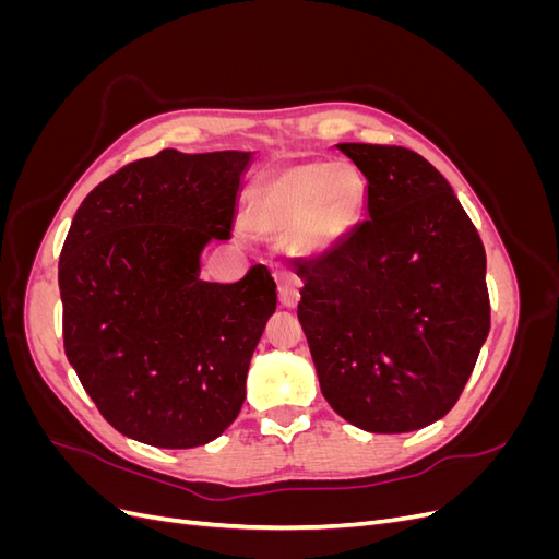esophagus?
Returning a JSON list of instances; mask_svg holds the SVG:
<instances>
[{
  "label": "esophagus",
  "mask_w": 559,
  "mask_h": 559,
  "mask_svg": "<svg viewBox=\"0 0 559 559\" xmlns=\"http://www.w3.org/2000/svg\"><path fill=\"white\" fill-rule=\"evenodd\" d=\"M273 275L277 280V292H280V302L284 308H296L300 300V282L298 277L292 273L289 267L277 265L273 270Z\"/></svg>",
  "instance_id": "obj_1"
}]
</instances>
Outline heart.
Instances as JSON below:
<instances>
[{"label": "heart", "mask_w": 559, "mask_h": 559, "mask_svg": "<svg viewBox=\"0 0 559 559\" xmlns=\"http://www.w3.org/2000/svg\"><path fill=\"white\" fill-rule=\"evenodd\" d=\"M366 179L347 160H302L263 175L245 198V222L259 235H284L300 253H324L357 228Z\"/></svg>", "instance_id": "b5f03b06"}]
</instances>
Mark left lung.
Masks as SVG:
<instances>
[{
  "label": "left lung",
  "mask_w": 559,
  "mask_h": 559,
  "mask_svg": "<svg viewBox=\"0 0 559 559\" xmlns=\"http://www.w3.org/2000/svg\"><path fill=\"white\" fill-rule=\"evenodd\" d=\"M335 146L368 181V218L298 263V319L337 415L370 433L415 431L450 413L487 341L485 247L415 151Z\"/></svg>",
  "instance_id": "obj_1"
}]
</instances>
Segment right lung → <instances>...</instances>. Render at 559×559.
I'll list each match as a JSON object with an SVG mask.
<instances>
[{
    "instance_id": "1",
    "label": "right lung",
    "mask_w": 559,
    "mask_h": 559,
    "mask_svg": "<svg viewBox=\"0 0 559 559\" xmlns=\"http://www.w3.org/2000/svg\"><path fill=\"white\" fill-rule=\"evenodd\" d=\"M251 151L165 148L97 183L58 263L64 354L109 425L156 448L222 436L245 403L251 354L277 308L253 265L200 280V253L228 240Z\"/></svg>"
}]
</instances>
